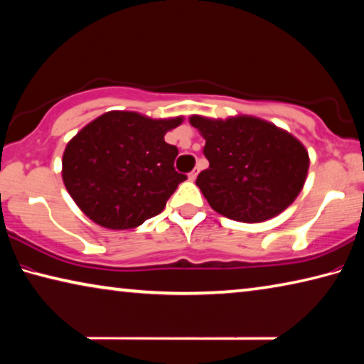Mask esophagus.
<instances>
[{
    "mask_svg": "<svg viewBox=\"0 0 364 364\" xmlns=\"http://www.w3.org/2000/svg\"><path fill=\"white\" fill-rule=\"evenodd\" d=\"M198 173H199V170H193L191 173H188V178H189V180H191V181H194L196 176H198Z\"/></svg>",
    "mask_w": 364,
    "mask_h": 364,
    "instance_id": "esophagus-1",
    "label": "esophagus"
}]
</instances>
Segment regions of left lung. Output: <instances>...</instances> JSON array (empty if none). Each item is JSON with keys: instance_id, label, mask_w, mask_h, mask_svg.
I'll use <instances>...</instances> for the list:
<instances>
[{"instance_id": "left-lung-1", "label": "left lung", "mask_w": 364, "mask_h": 364, "mask_svg": "<svg viewBox=\"0 0 364 364\" xmlns=\"http://www.w3.org/2000/svg\"><path fill=\"white\" fill-rule=\"evenodd\" d=\"M205 139L209 168L196 184L215 212L245 223L284 212L306 181L308 151L296 137L255 117L189 118Z\"/></svg>"}]
</instances>
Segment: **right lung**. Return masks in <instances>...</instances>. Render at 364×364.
<instances>
[{
	"label": "right lung",
	"instance_id": "1",
	"mask_svg": "<svg viewBox=\"0 0 364 364\" xmlns=\"http://www.w3.org/2000/svg\"><path fill=\"white\" fill-rule=\"evenodd\" d=\"M181 121L108 112L80 129L63 154V181L79 209L109 230L159 215L188 178L173 166L178 149L165 142Z\"/></svg>",
	"mask_w": 364,
	"mask_h": 364
}]
</instances>
